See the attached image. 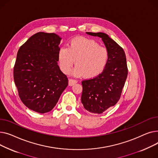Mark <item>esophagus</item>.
Returning <instances> with one entry per match:
<instances>
[{
  "label": "esophagus",
  "mask_w": 158,
  "mask_h": 158,
  "mask_svg": "<svg viewBox=\"0 0 158 158\" xmlns=\"http://www.w3.org/2000/svg\"><path fill=\"white\" fill-rule=\"evenodd\" d=\"M77 83V81L76 80H73V79H69V85L70 86H72L73 85H75V83Z\"/></svg>",
  "instance_id": "obj_1"
}]
</instances>
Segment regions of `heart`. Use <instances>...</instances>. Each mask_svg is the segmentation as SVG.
Here are the masks:
<instances>
[{
	"instance_id": "heart-1",
	"label": "heart",
	"mask_w": 158,
	"mask_h": 158,
	"mask_svg": "<svg viewBox=\"0 0 158 158\" xmlns=\"http://www.w3.org/2000/svg\"><path fill=\"white\" fill-rule=\"evenodd\" d=\"M57 59L63 73H69L75 60L77 66L73 71L74 75L93 78L100 75L106 68L109 53L105 47L99 46L94 40L77 37L69 41L68 48L59 49Z\"/></svg>"
}]
</instances>
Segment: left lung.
Segmentation results:
<instances>
[{
	"instance_id": "8db88e82",
	"label": "left lung",
	"mask_w": 158,
	"mask_h": 158,
	"mask_svg": "<svg viewBox=\"0 0 158 158\" xmlns=\"http://www.w3.org/2000/svg\"><path fill=\"white\" fill-rule=\"evenodd\" d=\"M103 40L109 53V59L103 71L98 77L81 82V103L85 109L94 114H102L119 100L127 76L124 50L103 32H86Z\"/></svg>"
}]
</instances>
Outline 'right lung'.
<instances>
[{
  "mask_svg": "<svg viewBox=\"0 0 158 158\" xmlns=\"http://www.w3.org/2000/svg\"><path fill=\"white\" fill-rule=\"evenodd\" d=\"M60 40L56 34L38 32L17 53L13 76L18 95L27 108L38 113L51 111L68 85L57 63Z\"/></svg>",
  "mask_w": 158,
  "mask_h": 158,
  "instance_id": "add662e5",
  "label": "right lung"
}]
</instances>
